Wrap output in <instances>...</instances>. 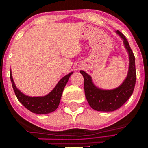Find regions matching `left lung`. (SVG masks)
Wrapping results in <instances>:
<instances>
[{
	"label": "left lung",
	"instance_id": "left-lung-1",
	"mask_svg": "<svg viewBox=\"0 0 148 148\" xmlns=\"http://www.w3.org/2000/svg\"><path fill=\"white\" fill-rule=\"evenodd\" d=\"M116 33L123 39V44L129 57L127 76L121 85L114 89H102L93 84L91 77L84 70L80 71L84 76L86 98L91 108L95 110L111 112L119 109L132 96L135 86L136 74L134 55L126 37L119 30L116 31Z\"/></svg>",
	"mask_w": 148,
	"mask_h": 148
}]
</instances>
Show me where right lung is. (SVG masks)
Returning <instances> with one entry per match:
<instances>
[{
	"mask_svg": "<svg viewBox=\"0 0 148 148\" xmlns=\"http://www.w3.org/2000/svg\"><path fill=\"white\" fill-rule=\"evenodd\" d=\"M73 73L71 72L67 75L63 77L58 82L55 88L46 96L42 97H29L21 92L16 87L12 73L10 74V78L12 86L18 100L27 110L36 114H47L54 112L59 106L64 86L67 84L70 75Z\"/></svg>",
	"mask_w": 148,
	"mask_h": 148,
	"instance_id": "obj_1",
	"label": "right lung"
}]
</instances>
